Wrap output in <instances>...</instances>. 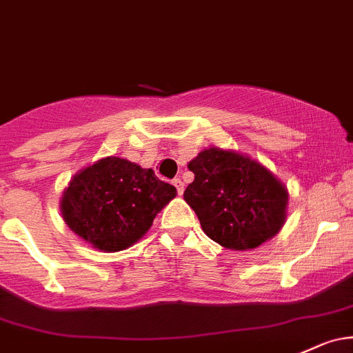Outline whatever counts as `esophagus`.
Returning <instances> with one entry per match:
<instances>
[{"label":"esophagus","instance_id":"esophagus-1","mask_svg":"<svg viewBox=\"0 0 353 353\" xmlns=\"http://www.w3.org/2000/svg\"><path fill=\"white\" fill-rule=\"evenodd\" d=\"M172 184H174V186H176L177 192H179V194H183V192H184V183H183V181H181V179H174Z\"/></svg>","mask_w":353,"mask_h":353}]
</instances>
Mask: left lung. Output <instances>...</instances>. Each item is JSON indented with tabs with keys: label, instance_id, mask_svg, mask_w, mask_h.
<instances>
[{
	"label": "left lung",
	"instance_id": "1",
	"mask_svg": "<svg viewBox=\"0 0 353 353\" xmlns=\"http://www.w3.org/2000/svg\"><path fill=\"white\" fill-rule=\"evenodd\" d=\"M188 167L194 181L184 191V199L213 242L232 250H250L283 228L288 189L261 162L210 147Z\"/></svg>",
	"mask_w": 353,
	"mask_h": 353
}]
</instances>
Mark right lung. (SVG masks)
I'll list each match as a JSON object with an SVG mask.
<instances>
[{
    "mask_svg": "<svg viewBox=\"0 0 353 353\" xmlns=\"http://www.w3.org/2000/svg\"><path fill=\"white\" fill-rule=\"evenodd\" d=\"M176 188L120 157H105L79 170L62 192L61 211L77 236L103 252L132 247L148 232Z\"/></svg>",
    "mask_w": 353,
    "mask_h": 353,
    "instance_id": "right-lung-1",
    "label": "right lung"
}]
</instances>
